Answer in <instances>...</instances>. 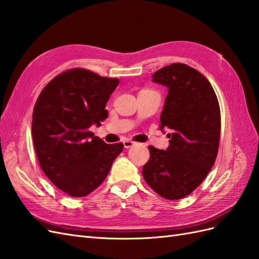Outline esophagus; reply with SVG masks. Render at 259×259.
Listing matches in <instances>:
<instances>
[{
	"instance_id": "1",
	"label": "esophagus",
	"mask_w": 259,
	"mask_h": 259,
	"mask_svg": "<svg viewBox=\"0 0 259 259\" xmlns=\"http://www.w3.org/2000/svg\"><path fill=\"white\" fill-rule=\"evenodd\" d=\"M135 145V142L134 141H131V140H125V141H123V147L125 148V149H129V148H131V147H134Z\"/></svg>"
}]
</instances>
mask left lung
<instances>
[{"label":"left lung","mask_w":259,"mask_h":259,"mask_svg":"<svg viewBox=\"0 0 259 259\" xmlns=\"http://www.w3.org/2000/svg\"><path fill=\"white\" fill-rule=\"evenodd\" d=\"M154 83L167 88L160 129L169 130L166 150L149 147L143 178L168 200L188 196L200 185L215 162L221 114L215 93L200 72L184 63L156 71Z\"/></svg>","instance_id":"1"}]
</instances>
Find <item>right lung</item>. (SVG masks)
<instances>
[{"label": "right lung", "instance_id": "1", "mask_svg": "<svg viewBox=\"0 0 259 259\" xmlns=\"http://www.w3.org/2000/svg\"><path fill=\"white\" fill-rule=\"evenodd\" d=\"M118 84V78L72 69L51 79L37 99L31 135L39 164L71 197L95 190L122 152V143L107 144L89 131L107 118L106 104Z\"/></svg>", "mask_w": 259, "mask_h": 259}]
</instances>
